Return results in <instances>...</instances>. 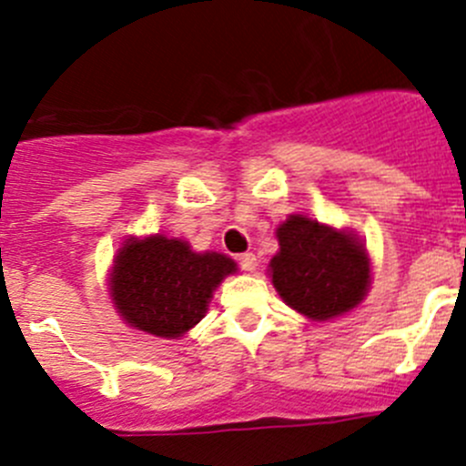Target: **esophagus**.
<instances>
[{
  "label": "esophagus",
  "instance_id": "1",
  "mask_svg": "<svg viewBox=\"0 0 466 466\" xmlns=\"http://www.w3.org/2000/svg\"><path fill=\"white\" fill-rule=\"evenodd\" d=\"M238 261H240L242 270H247V273H252V270H257V257H254L252 252H247V254H240L238 257Z\"/></svg>",
  "mask_w": 466,
  "mask_h": 466
}]
</instances>
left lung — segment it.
<instances>
[{"mask_svg": "<svg viewBox=\"0 0 466 466\" xmlns=\"http://www.w3.org/2000/svg\"><path fill=\"white\" fill-rule=\"evenodd\" d=\"M275 238L279 249L268 275L291 310L312 322H329L364 303L371 289V257L355 230L294 212L278 226Z\"/></svg>", "mask_w": 466, "mask_h": 466, "instance_id": "obj_1", "label": "left lung"}]
</instances>
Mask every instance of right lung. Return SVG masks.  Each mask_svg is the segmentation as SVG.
<instances>
[{
  "label": "right lung",
  "mask_w": 466,
  "mask_h": 466,
  "mask_svg": "<svg viewBox=\"0 0 466 466\" xmlns=\"http://www.w3.org/2000/svg\"><path fill=\"white\" fill-rule=\"evenodd\" d=\"M238 263L221 252H196L182 238L127 236L111 261L106 289L130 329L182 339L205 317L214 291Z\"/></svg>",
  "instance_id": "1"
}]
</instances>
